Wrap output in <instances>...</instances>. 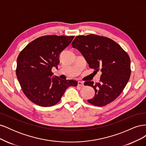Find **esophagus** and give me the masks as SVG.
Here are the masks:
<instances>
[{"label": "esophagus", "mask_w": 146, "mask_h": 146, "mask_svg": "<svg viewBox=\"0 0 146 146\" xmlns=\"http://www.w3.org/2000/svg\"><path fill=\"white\" fill-rule=\"evenodd\" d=\"M78 86H81V87H82V86H84V85H83V83L82 82H78Z\"/></svg>", "instance_id": "esophagus-1"}]
</instances>
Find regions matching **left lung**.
Listing matches in <instances>:
<instances>
[{
  "label": "left lung",
  "instance_id": "obj_1",
  "mask_svg": "<svg viewBox=\"0 0 146 146\" xmlns=\"http://www.w3.org/2000/svg\"><path fill=\"white\" fill-rule=\"evenodd\" d=\"M72 46L82 53L90 68L102 72L99 83H84L95 91L94 97L88 100V102L98 107L112 102L121 94L130 78L129 55L111 39L94 34L77 36Z\"/></svg>",
  "mask_w": 146,
  "mask_h": 146
}]
</instances>
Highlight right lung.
<instances>
[{"label": "right lung", "mask_w": 146, "mask_h": 146, "mask_svg": "<svg viewBox=\"0 0 146 146\" xmlns=\"http://www.w3.org/2000/svg\"><path fill=\"white\" fill-rule=\"evenodd\" d=\"M74 36L47 35L39 37L25 46L17 59L16 76L25 96L43 107H52L61 100L70 86L77 82L52 78V68H57L59 55L72 42Z\"/></svg>", "instance_id": "add662e5"}]
</instances>
